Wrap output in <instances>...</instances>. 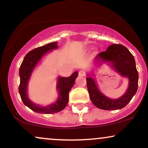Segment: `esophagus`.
Here are the masks:
<instances>
[{"mask_svg": "<svg viewBox=\"0 0 148 148\" xmlns=\"http://www.w3.org/2000/svg\"><path fill=\"white\" fill-rule=\"evenodd\" d=\"M85 75H86V73H85L84 71H83V70L79 71V76H85Z\"/></svg>", "mask_w": 148, "mask_h": 148, "instance_id": "obj_1", "label": "esophagus"}]
</instances>
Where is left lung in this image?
Wrapping results in <instances>:
<instances>
[{
  "label": "left lung",
  "mask_w": 148,
  "mask_h": 148,
  "mask_svg": "<svg viewBox=\"0 0 148 148\" xmlns=\"http://www.w3.org/2000/svg\"><path fill=\"white\" fill-rule=\"evenodd\" d=\"M97 63L108 62L119 74L129 79V86L125 94L112 99L105 96L97 88L95 81L90 75L86 78L90 98L93 104L103 110L121 109L127 106L138 89V73L134 58L126 47L121 45H112L106 51L101 52L95 58Z\"/></svg>",
  "instance_id": "8db88e82"
}]
</instances>
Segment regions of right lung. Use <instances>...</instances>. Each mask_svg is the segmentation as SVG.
Listing matches in <instances>:
<instances>
[{
	"label": "right lung",
	"mask_w": 148,
	"mask_h": 148,
	"mask_svg": "<svg viewBox=\"0 0 148 148\" xmlns=\"http://www.w3.org/2000/svg\"><path fill=\"white\" fill-rule=\"evenodd\" d=\"M57 48V42H55L34 49L33 50L30 51L25 55L20 66V85L18 87L20 96H21L23 103L25 106L36 113L51 114V113H58L63 110L68 103L69 92L75 84V80L78 76V72H74L69 77L59 76L58 78L56 88L58 91V97L56 101L53 103L47 106H42L35 104L29 99L27 95L28 84L34 69L47 53L53 49H56Z\"/></svg>",
	"instance_id": "add662e5"
}]
</instances>
